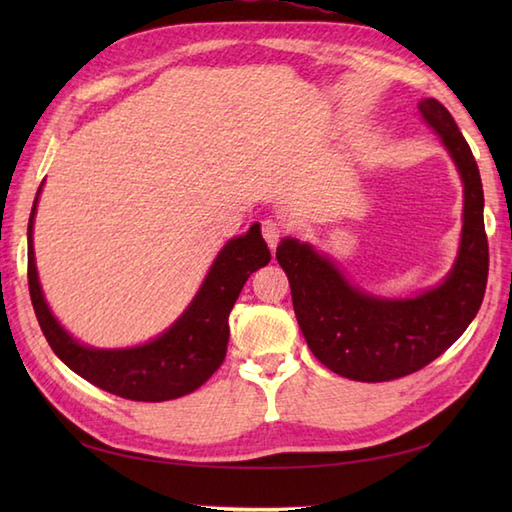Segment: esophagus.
I'll return each mask as SVG.
<instances>
[{
	"mask_svg": "<svg viewBox=\"0 0 512 512\" xmlns=\"http://www.w3.org/2000/svg\"><path fill=\"white\" fill-rule=\"evenodd\" d=\"M284 233H286V226L281 220H275V217H266V220L262 222V235L270 248L277 246V242L284 237Z\"/></svg>",
	"mask_w": 512,
	"mask_h": 512,
	"instance_id": "34e87169",
	"label": "esophagus"
}]
</instances>
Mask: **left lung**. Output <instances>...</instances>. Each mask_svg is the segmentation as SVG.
<instances>
[{
	"mask_svg": "<svg viewBox=\"0 0 512 512\" xmlns=\"http://www.w3.org/2000/svg\"><path fill=\"white\" fill-rule=\"evenodd\" d=\"M464 180V226L458 262L440 288L416 299L385 301L347 284L328 259L297 239L277 246L299 328L308 347L334 374L383 383L418 372L447 352L482 306L488 279L484 191L473 151L436 99L418 105Z\"/></svg>",
	"mask_w": 512,
	"mask_h": 512,
	"instance_id": "1",
	"label": "left lung"
}]
</instances>
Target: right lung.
I'll return each instance as SVG.
<instances>
[{
    "mask_svg": "<svg viewBox=\"0 0 512 512\" xmlns=\"http://www.w3.org/2000/svg\"><path fill=\"white\" fill-rule=\"evenodd\" d=\"M35 211L37 200L32 204L28 222V288L32 308L52 352L72 372L114 396L143 402L191 394L213 376L226 356L231 334L228 314L246 279L270 262V248L259 233V224H253L246 235L231 239L222 248L187 312L156 341L132 350H92L76 343L43 301L32 253Z\"/></svg>",
    "mask_w": 512,
    "mask_h": 512,
    "instance_id": "1",
    "label": "right lung"
}]
</instances>
